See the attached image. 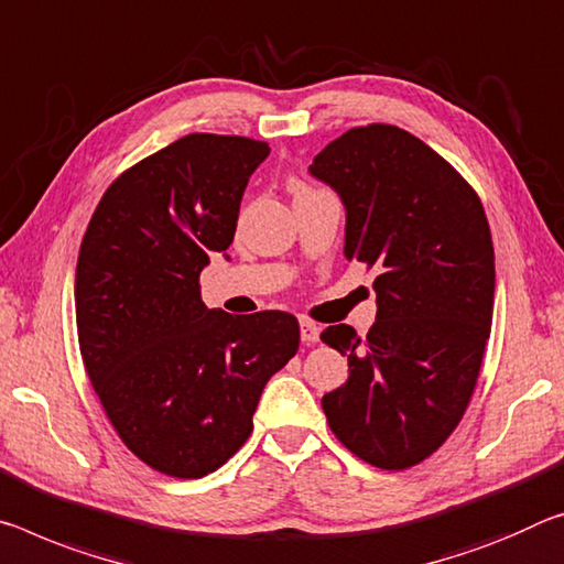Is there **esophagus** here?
I'll return each instance as SVG.
<instances>
[{
    "mask_svg": "<svg viewBox=\"0 0 564 564\" xmlns=\"http://www.w3.org/2000/svg\"><path fill=\"white\" fill-rule=\"evenodd\" d=\"M318 334H321V328L314 324V321H308V318H301V341L303 344H316L318 341Z\"/></svg>",
    "mask_w": 564,
    "mask_h": 564,
    "instance_id": "esophagus-1",
    "label": "esophagus"
}]
</instances>
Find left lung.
<instances>
[{
	"label": "left lung",
	"instance_id": "left-lung-1",
	"mask_svg": "<svg viewBox=\"0 0 564 564\" xmlns=\"http://www.w3.org/2000/svg\"><path fill=\"white\" fill-rule=\"evenodd\" d=\"M346 210L344 256L379 271L377 324L321 338L348 356L344 387L321 399L346 449L379 469L414 467L467 409L495 306L485 208L442 155L394 124L354 128L308 165Z\"/></svg>",
	"mask_w": 564,
	"mask_h": 564
}]
</instances>
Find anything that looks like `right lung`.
<instances>
[{
	"mask_svg": "<svg viewBox=\"0 0 564 564\" xmlns=\"http://www.w3.org/2000/svg\"><path fill=\"white\" fill-rule=\"evenodd\" d=\"M268 153L238 135L175 140L107 187L79 246L87 377L128 449L167 477L200 479L234 457L268 379L299 351L296 316H230L200 301V271L234 243Z\"/></svg>",
	"mask_w": 564,
	"mask_h": 564,
	"instance_id": "right-lung-1",
	"label": "right lung"
}]
</instances>
